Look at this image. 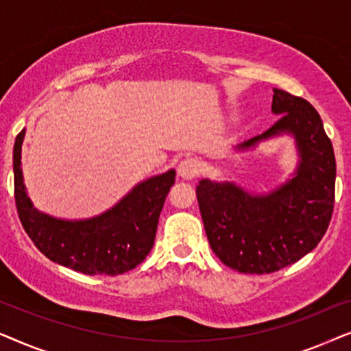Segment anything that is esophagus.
Segmentation results:
<instances>
[{
  "mask_svg": "<svg viewBox=\"0 0 351 351\" xmlns=\"http://www.w3.org/2000/svg\"><path fill=\"white\" fill-rule=\"evenodd\" d=\"M177 172L182 179L191 180L198 176L199 172V162L195 160V158H185V160L180 161L179 167H177Z\"/></svg>",
  "mask_w": 351,
  "mask_h": 351,
  "instance_id": "1",
  "label": "esophagus"
}]
</instances>
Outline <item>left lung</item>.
Masks as SVG:
<instances>
[{"label": "left lung", "mask_w": 351, "mask_h": 351, "mask_svg": "<svg viewBox=\"0 0 351 351\" xmlns=\"http://www.w3.org/2000/svg\"><path fill=\"white\" fill-rule=\"evenodd\" d=\"M271 112L281 118L233 150L291 136L299 160L285 184L268 193H252L232 180L203 179L196 186L210 249L239 273L263 275L292 265L318 246L332 217L335 156L318 112L282 89H273Z\"/></svg>", "instance_id": "8db88e82"}]
</instances>
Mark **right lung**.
I'll return each mask as SVG.
<instances>
[{"label": "right lung", "instance_id": "1", "mask_svg": "<svg viewBox=\"0 0 351 351\" xmlns=\"http://www.w3.org/2000/svg\"><path fill=\"white\" fill-rule=\"evenodd\" d=\"M23 137L25 129L14 143V193L19 219L35 246L49 261L84 275L117 276L143 262L155 243L158 219L176 171L138 182L113 208L95 217L57 219L38 210L27 193L21 161Z\"/></svg>", "mask_w": 351, "mask_h": 351}]
</instances>
